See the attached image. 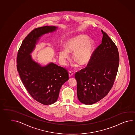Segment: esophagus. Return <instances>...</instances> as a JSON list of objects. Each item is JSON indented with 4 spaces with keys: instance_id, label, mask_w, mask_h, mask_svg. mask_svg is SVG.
I'll return each instance as SVG.
<instances>
[{
    "instance_id": "esophagus-1",
    "label": "esophagus",
    "mask_w": 135,
    "mask_h": 135,
    "mask_svg": "<svg viewBox=\"0 0 135 135\" xmlns=\"http://www.w3.org/2000/svg\"><path fill=\"white\" fill-rule=\"evenodd\" d=\"M73 73H72V72H71V71H70L69 72V76L70 78H71V77H72V76H73Z\"/></svg>"
}]
</instances>
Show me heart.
<instances>
[{
	"label": "heart",
	"instance_id": "obj_1",
	"mask_svg": "<svg viewBox=\"0 0 135 135\" xmlns=\"http://www.w3.org/2000/svg\"><path fill=\"white\" fill-rule=\"evenodd\" d=\"M95 43L93 40H89L85 35H80L70 39L67 44L66 48L61 49L59 51L60 62L64 65L67 59L69 58V52H74L73 57L80 65H85L91 60ZM75 64V66H77Z\"/></svg>",
	"mask_w": 135,
	"mask_h": 135
}]
</instances>
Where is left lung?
Listing matches in <instances>:
<instances>
[{
  "label": "left lung",
  "mask_w": 135,
  "mask_h": 135,
  "mask_svg": "<svg viewBox=\"0 0 135 135\" xmlns=\"http://www.w3.org/2000/svg\"><path fill=\"white\" fill-rule=\"evenodd\" d=\"M102 43L93 51L86 67L75 75L77 96L82 103L92 105L104 98L114 84L119 64L117 46L101 30Z\"/></svg>",
  "instance_id": "obj_1"
}]
</instances>
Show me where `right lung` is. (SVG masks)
<instances>
[{
  "label": "right lung",
  "mask_w": 135,
  "mask_h": 135,
  "mask_svg": "<svg viewBox=\"0 0 135 135\" xmlns=\"http://www.w3.org/2000/svg\"><path fill=\"white\" fill-rule=\"evenodd\" d=\"M57 28L45 26L33 30L23 41L17 57V69L24 86L33 99L45 105L57 101L61 87L69 79L68 72L53 63L41 66L30 54L41 36Z\"/></svg>",
  "instance_id": "obj_1"
}]
</instances>
